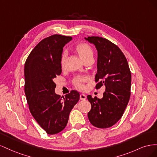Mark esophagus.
<instances>
[{"instance_id":"esophagus-1","label":"esophagus","mask_w":157,"mask_h":157,"mask_svg":"<svg viewBox=\"0 0 157 157\" xmlns=\"http://www.w3.org/2000/svg\"><path fill=\"white\" fill-rule=\"evenodd\" d=\"M80 99H81V100H85V99H86V96L85 94H80Z\"/></svg>"}]
</instances>
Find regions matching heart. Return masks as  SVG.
<instances>
[{
  "label": "heart",
  "instance_id": "obj_1",
  "mask_svg": "<svg viewBox=\"0 0 157 157\" xmlns=\"http://www.w3.org/2000/svg\"><path fill=\"white\" fill-rule=\"evenodd\" d=\"M75 50L77 52V53L80 56L84 61L86 60L88 58H93L94 56V52L88 44L85 43V42H81V43L78 44L75 46ZM66 57H67V53L65 52H63L61 55L60 58V65L62 66L64 65ZM88 81V78L84 76H78V77H76L73 79V83L76 86L80 89H83L84 87V83Z\"/></svg>",
  "mask_w": 157,
  "mask_h": 157
}]
</instances>
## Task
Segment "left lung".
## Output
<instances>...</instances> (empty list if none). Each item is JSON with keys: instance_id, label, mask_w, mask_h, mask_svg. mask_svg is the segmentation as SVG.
I'll return each instance as SVG.
<instances>
[{"instance_id": "obj_1", "label": "left lung", "mask_w": 157, "mask_h": 157, "mask_svg": "<svg viewBox=\"0 0 157 157\" xmlns=\"http://www.w3.org/2000/svg\"><path fill=\"white\" fill-rule=\"evenodd\" d=\"M86 40L98 50L96 88L105 86L101 99L87 96L92 105L88 117L95 127L107 128L121 119L129 101L131 72L124 54L116 44L99 36H88Z\"/></svg>"}]
</instances>
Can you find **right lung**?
<instances>
[{
  "instance_id": "obj_1",
  "label": "right lung",
  "mask_w": 157,
  "mask_h": 157,
  "mask_svg": "<svg viewBox=\"0 0 157 157\" xmlns=\"http://www.w3.org/2000/svg\"><path fill=\"white\" fill-rule=\"evenodd\" d=\"M71 36L54 35L45 38L31 52L25 63L24 90L30 112L48 134L62 131L79 93L71 90L65 97L55 93L54 78L61 73L60 58Z\"/></svg>"
}]
</instances>
